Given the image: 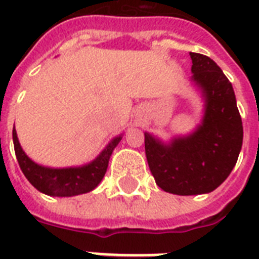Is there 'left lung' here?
Returning <instances> with one entry per match:
<instances>
[{"label": "left lung", "instance_id": "8db88e82", "mask_svg": "<svg viewBox=\"0 0 259 259\" xmlns=\"http://www.w3.org/2000/svg\"><path fill=\"white\" fill-rule=\"evenodd\" d=\"M193 80L205 97L201 126L189 137L162 145L145 133V153L157 185L176 195H199L218 188L237 164L243 126L233 86L212 59L191 52Z\"/></svg>", "mask_w": 259, "mask_h": 259}]
</instances>
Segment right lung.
<instances>
[{
	"mask_svg": "<svg viewBox=\"0 0 259 259\" xmlns=\"http://www.w3.org/2000/svg\"><path fill=\"white\" fill-rule=\"evenodd\" d=\"M121 136L114 138L106 146V149L89 165L82 168L52 169L34 164L24 153L13 127L14 152H16L18 165L34 188L50 196H75L93 191L105 176L110 156L113 153L114 148L118 145V142L121 141Z\"/></svg>",
	"mask_w": 259,
	"mask_h": 259,
	"instance_id": "obj_1",
	"label": "right lung"
}]
</instances>
